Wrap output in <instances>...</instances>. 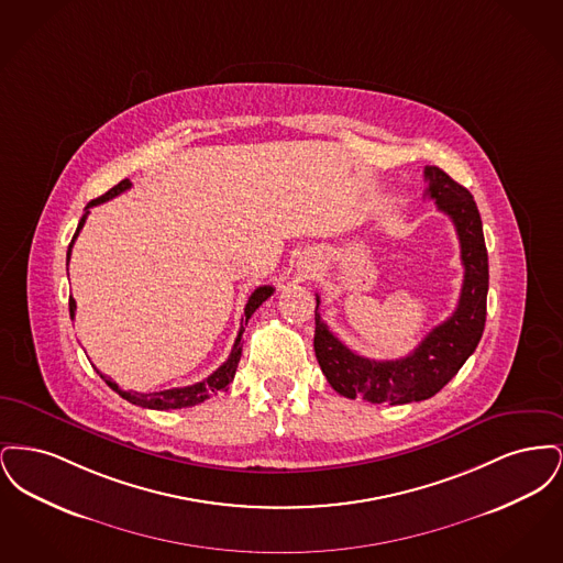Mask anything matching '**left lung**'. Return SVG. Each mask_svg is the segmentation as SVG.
Segmentation results:
<instances>
[{
    "mask_svg": "<svg viewBox=\"0 0 563 563\" xmlns=\"http://www.w3.org/2000/svg\"><path fill=\"white\" fill-rule=\"evenodd\" d=\"M424 177L429 181L427 196L437 202L441 213L454 221L460 241L464 280L457 308L448 321L437 324L411 354L397 361H372L346 349L329 331L322 322L321 299L317 295V361L331 388L346 399L361 397L363 401L390 405L430 399L460 372L482 340L489 287L482 214L471 191L455 184L439 166H427Z\"/></svg>",
    "mask_w": 563,
    "mask_h": 563,
    "instance_id": "1",
    "label": "left lung"
}]
</instances>
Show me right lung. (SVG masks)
<instances>
[{"mask_svg": "<svg viewBox=\"0 0 563 563\" xmlns=\"http://www.w3.org/2000/svg\"><path fill=\"white\" fill-rule=\"evenodd\" d=\"M131 186H133V184H131L129 179H124V181H120L118 186H113V188L109 189L108 194H103L101 198H95V200H90V202L86 205V213L81 214L78 230H76L74 239L69 242V249H67V266H69V257H71V246H74V242L78 239V234H80V230L84 228V221H86V217L90 213V209L97 207V205H101V202H106V200L115 198L118 194L126 191ZM272 294H274V287H269V285L257 287V289L251 294L246 306H244V317H242L239 338H236V342H234V349L230 352L228 361H225L217 372L209 375L207 379H202V382H196V384L184 386V388L161 390V393H126V390H122L113 379H109L108 375L101 374L99 369H97V374L101 375V377L106 379V384H108L109 388L115 390L122 399H126V401L133 402V405H139V407H145V409H181V407H191V405L207 401L217 390H228V386L232 384V379H234V375H236L239 361H241V338L242 331H244V324L249 322V319L253 317V312H255ZM69 317H71V321L76 319V299H74V297H69Z\"/></svg>", "mask_w": 563, "mask_h": 563, "instance_id": "obj_1", "label": "right lung"}]
</instances>
